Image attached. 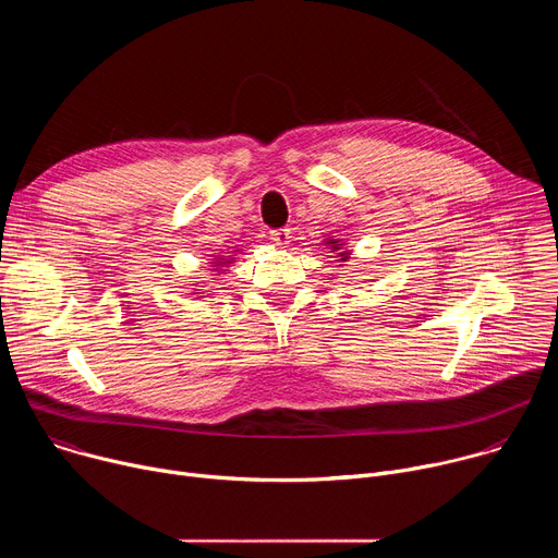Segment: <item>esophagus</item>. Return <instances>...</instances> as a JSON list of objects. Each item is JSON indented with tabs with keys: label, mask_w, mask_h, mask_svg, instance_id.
<instances>
[{
	"label": "esophagus",
	"mask_w": 558,
	"mask_h": 558,
	"mask_svg": "<svg viewBox=\"0 0 558 558\" xmlns=\"http://www.w3.org/2000/svg\"><path fill=\"white\" fill-rule=\"evenodd\" d=\"M289 238H291V235H289V229H271V231H269V241L276 243V245H280V247H282V245H289Z\"/></svg>",
	"instance_id": "obj_1"
}]
</instances>
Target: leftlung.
I'll list each match as a JSON object with an SVG mask.
<instances>
[{
  "instance_id": "obj_1",
  "label": "left lung",
  "mask_w": 558,
  "mask_h": 558,
  "mask_svg": "<svg viewBox=\"0 0 558 558\" xmlns=\"http://www.w3.org/2000/svg\"><path fill=\"white\" fill-rule=\"evenodd\" d=\"M329 245H331V250H340V247H338V241H333V243L329 241ZM340 256H342V260H347V258H349L347 254H340Z\"/></svg>"
}]
</instances>
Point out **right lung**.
I'll return each instance as SVG.
<instances>
[{
    "label": "right lung",
    "mask_w": 558,
    "mask_h": 558,
    "mask_svg": "<svg viewBox=\"0 0 558 558\" xmlns=\"http://www.w3.org/2000/svg\"><path fill=\"white\" fill-rule=\"evenodd\" d=\"M218 260H220V258H218ZM222 260H225V258H222ZM216 265H218V263H216Z\"/></svg>",
    "instance_id": "add662e5"
}]
</instances>
